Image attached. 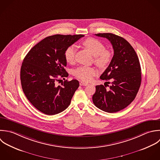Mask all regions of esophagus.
<instances>
[{
  "mask_svg": "<svg viewBox=\"0 0 160 160\" xmlns=\"http://www.w3.org/2000/svg\"><path fill=\"white\" fill-rule=\"evenodd\" d=\"M80 85H81V86H87V85H88V83H86V82H80Z\"/></svg>",
  "mask_w": 160,
  "mask_h": 160,
  "instance_id": "esophagus-1",
  "label": "esophagus"
}]
</instances>
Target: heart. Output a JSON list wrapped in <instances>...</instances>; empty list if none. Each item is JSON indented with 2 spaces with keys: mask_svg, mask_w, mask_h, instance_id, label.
<instances>
[{
  "mask_svg": "<svg viewBox=\"0 0 160 160\" xmlns=\"http://www.w3.org/2000/svg\"><path fill=\"white\" fill-rule=\"evenodd\" d=\"M83 45L95 56V62L99 67H106L110 62L112 59L111 52L105 49L104 44L98 40L88 38L83 42ZM76 51L77 48L74 45L68 47L66 49L64 57L67 63H72L74 62ZM97 73V71L95 68L86 66L79 67L73 71L75 77L85 82L90 81Z\"/></svg>",
  "mask_w": 160,
  "mask_h": 160,
  "instance_id": "1",
  "label": "heart"
}]
</instances>
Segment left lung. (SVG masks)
I'll use <instances>...</instances> for the list:
<instances>
[{
    "mask_svg": "<svg viewBox=\"0 0 160 160\" xmlns=\"http://www.w3.org/2000/svg\"><path fill=\"white\" fill-rule=\"evenodd\" d=\"M95 35L106 38L111 42L114 55L100 77L106 81L111 80L112 85L109 89L105 85H97L93 102L104 112H117L128 106L137 96L142 81L140 63L134 48L123 37L111 33Z\"/></svg>",
    "mask_w": 160,
    "mask_h": 160,
    "instance_id": "left-lung-1",
    "label": "left lung"
}]
</instances>
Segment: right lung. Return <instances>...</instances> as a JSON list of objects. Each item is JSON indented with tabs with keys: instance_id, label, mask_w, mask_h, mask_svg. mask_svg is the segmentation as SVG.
<instances>
[{
	"instance_id": "add662e5",
	"label": "right lung",
	"mask_w": 160,
	"mask_h": 160,
	"mask_svg": "<svg viewBox=\"0 0 160 160\" xmlns=\"http://www.w3.org/2000/svg\"><path fill=\"white\" fill-rule=\"evenodd\" d=\"M83 35H54L36 44L24 58L20 69L23 92L29 102L38 110L48 115L64 111L79 87L77 80H66L62 86L55 85L58 77L68 73L64 53ZM65 79V78H64Z\"/></svg>"
}]
</instances>
